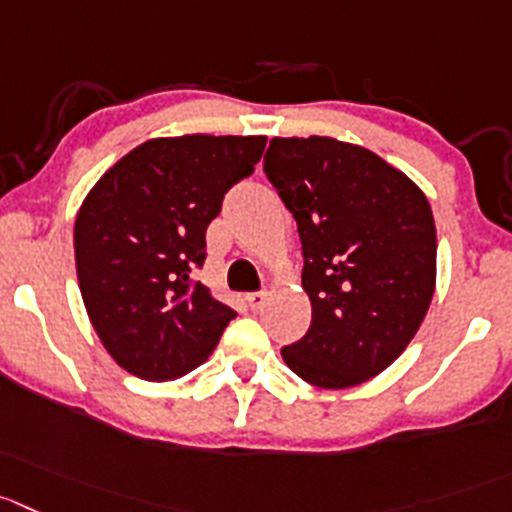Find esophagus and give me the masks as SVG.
Segmentation results:
<instances>
[{
  "instance_id": "obj_1",
  "label": "esophagus",
  "mask_w": 512,
  "mask_h": 512,
  "mask_svg": "<svg viewBox=\"0 0 512 512\" xmlns=\"http://www.w3.org/2000/svg\"><path fill=\"white\" fill-rule=\"evenodd\" d=\"M266 291H253V294H248L246 296V301H248V306H251V309H261V306H264V301H266Z\"/></svg>"
}]
</instances>
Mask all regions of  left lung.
I'll use <instances>...</instances> for the list:
<instances>
[{"label": "left lung", "mask_w": 512, "mask_h": 512, "mask_svg": "<svg viewBox=\"0 0 512 512\" xmlns=\"http://www.w3.org/2000/svg\"><path fill=\"white\" fill-rule=\"evenodd\" d=\"M264 173L299 226L311 301L309 332L281 357L314 387H357L405 352L430 309V203L377 153L324 135L271 138Z\"/></svg>", "instance_id": "1"}]
</instances>
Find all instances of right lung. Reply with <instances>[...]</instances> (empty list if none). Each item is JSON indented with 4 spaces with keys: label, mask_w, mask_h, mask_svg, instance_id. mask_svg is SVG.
I'll return each instance as SVG.
<instances>
[{
    "label": "right lung",
    "mask_w": 512,
    "mask_h": 512,
    "mask_svg": "<svg viewBox=\"0 0 512 512\" xmlns=\"http://www.w3.org/2000/svg\"><path fill=\"white\" fill-rule=\"evenodd\" d=\"M264 135L145 140L97 180L75 221L87 316L107 354L148 382L206 362L236 316L193 281L206 228L233 183L253 173Z\"/></svg>",
    "instance_id": "add662e5"
}]
</instances>
